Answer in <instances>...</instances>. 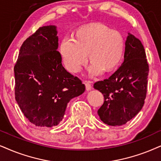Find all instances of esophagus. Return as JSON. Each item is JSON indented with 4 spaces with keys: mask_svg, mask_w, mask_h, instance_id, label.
Here are the masks:
<instances>
[{
    "mask_svg": "<svg viewBox=\"0 0 161 161\" xmlns=\"http://www.w3.org/2000/svg\"><path fill=\"white\" fill-rule=\"evenodd\" d=\"M84 83L85 85V87H86V90L87 91H91V88H92V87H91L90 82H85Z\"/></svg>",
    "mask_w": 161,
    "mask_h": 161,
    "instance_id": "obj_1",
    "label": "esophagus"
}]
</instances>
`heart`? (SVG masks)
<instances>
[{
	"label": "heart",
	"instance_id": "b5f03b06",
	"mask_svg": "<svg viewBox=\"0 0 161 161\" xmlns=\"http://www.w3.org/2000/svg\"><path fill=\"white\" fill-rule=\"evenodd\" d=\"M125 50L123 33L103 23H92L78 28L73 40L65 38L59 47L64 66L71 73L80 70L87 62V54L91 63L88 68L91 76L116 70L122 62Z\"/></svg>",
	"mask_w": 161,
	"mask_h": 161
}]
</instances>
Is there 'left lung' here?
Listing matches in <instances>:
<instances>
[{
	"label": "left lung",
	"mask_w": 161,
	"mask_h": 161,
	"mask_svg": "<svg viewBox=\"0 0 161 161\" xmlns=\"http://www.w3.org/2000/svg\"><path fill=\"white\" fill-rule=\"evenodd\" d=\"M148 74L143 45L129 32L122 65L108 79L93 85L104 96V103L97 111L103 123L123 125L140 112L146 97Z\"/></svg>",
	"instance_id": "left-lung-1"
}]
</instances>
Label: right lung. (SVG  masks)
I'll use <instances>...</instances> for the list:
<instances>
[{"mask_svg":"<svg viewBox=\"0 0 161 161\" xmlns=\"http://www.w3.org/2000/svg\"><path fill=\"white\" fill-rule=\"evenodd\" d=\"M58 47L56 26L40 27L24 42L14 68L16 102L38 127L58 125L70 99L85 91L82 81L62 66Z\"/></svg>","mask_w":161,"mask_h":161,"instance_id":"obj_1","label":"right lung"}]
</instances>
